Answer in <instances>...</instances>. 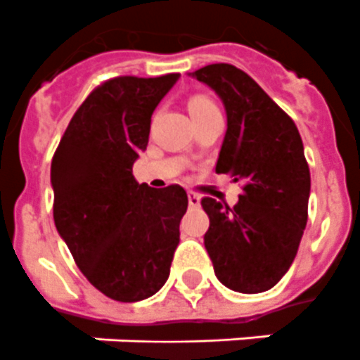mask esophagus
<instances>
[{
  "label": "esophagus",
  "instance_id": "34e87169",
  "mask_svg": "<svg viewBox=\"0 0 360 360\" xmlns=\"http://www.w3.org/2000/svg\"><path fill=\"white\" fill-rule=\"evenodd\" d=\"M186 194H188V203H191L192 207H196V205H200V202H202V196H200L198 192L188 191V192H186Z\"/></svg>",
  "mask_w": 360,
  "mask_h": 360
}]
</instances>
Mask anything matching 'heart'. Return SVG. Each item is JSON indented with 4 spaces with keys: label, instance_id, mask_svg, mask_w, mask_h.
<instances>
[{
    "label": "heart",
    "instance_id": "1",
    "mask_svg": "<svg viewBox=\"0 0 360 360\" xmlns=\"http://www.w3.org/2000/svg\"><path fill=\"white\" fill-rule=\"evenodd\" d=\"M186 108L191 112L192 120H198V117H203V115L219 112L217 104H214L209 97H205V95H192V97L186 101Z\"/></svg>",
    "mask_w": 360,
    "mask_h": 360
}]
</instances>
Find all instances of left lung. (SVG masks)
<instances>
[{
  "label": "left lung",
  "mask_w": 360,
  "mask_h": 360,
  "mask_svg": "<svg viewBox=\"0 0 360 360\" xmlns=\"http://www.w3.org/2000/svg\"><path fill=\"white\" fill-rule=\"evenodd\" d=\"M188 76L213 87L224 103L228 130L214 169L243 188L233 207L203 198V243L226 288L262 293L288 273L308 220L310 169L301 134L245 70L213 63Z\"/></svg>",
  "instance_id": "obj_1"
}]
</instances>
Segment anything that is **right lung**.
Here are the masks:
<instances>
[{
	"label": "right lung",
	"mask_w": 360,
	"mask_h": 360,
	"mask_svg": "<svg viewBox=\"0 0 360 360\" xmlns=\"http://www.w3.org/2000/svg\"><path fill=\"white\" fill-rule=\"evenodd\" d=\"M177 78L169 72L103 82L76 110L53 153L56 228L84 276L114 301L155 295L179 245L185 188H151L132 175L153 112Z\"/></svg>",
	"instance_id": "add662e5"
}]
</instances>
